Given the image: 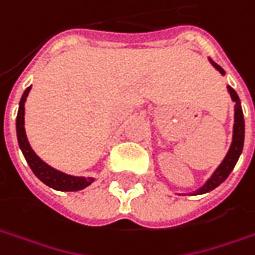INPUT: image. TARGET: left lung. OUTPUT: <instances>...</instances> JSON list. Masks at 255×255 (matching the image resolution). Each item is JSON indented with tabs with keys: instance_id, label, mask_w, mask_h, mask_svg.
<instances>
[{
	"instance_id": "8db88e82",
	"label": "left lung",
	"mask_w": 255,
	"mask_h": 255,
	"mask_svg": "<svg viewBox=\"0 0 255 255\" xmlns=\"http://www.w3.org/2000/svg\"><path fill=\"white\" fill-rule=\"evenodd\" d=\"M210 62L213 64V66L220 72L221 75H224V69L219 66L217 64H214L210 59ZM229 92H230L231 99L233 102H236V108H234V128H233V142H231L230 149L226 154L224 160L221 162V164L216 169V171L211 174V177L209 180L206 181L203 186H201L199 190L193 191L191 196H197V194H204V193H209L213 189H216L217 186H220L223 181L226 180L229 177L236 163L240 157L241 152H243V146H244V115H243V109H241L240 105V98L237 92L231 88V86H227Z\"/></svg>"
}]
</instances>
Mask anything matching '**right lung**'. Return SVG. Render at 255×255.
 Masks as SVG:
<instances>
[{"mask_svg":"<svg viewBox=\"0 0 255 255\" xmlns=\"http://www.w3.org/2000/svg\"><path fill=\"white\" fill-rule=\"evenodd\" d=\"M31 91V86L25 89L24 95L19 101V109H18V115H16V137H18V144L19 149L22 150L25 160L29 164L31 170L34 171V174L39 179V180L45 183L46 186L52 187L55 190L59 191H78L82 190L85 187H88L89 184H92V177H76V176H69L65 174L62 171L56 170L54 167L48 166L46 163L42 162L35 152L31 149L29 142L26 139L24 128V115H25V101L26 96Z\"/></svg>","mask_w":255,"mask_h":255,"instance_id":"add662e5","label":"right lung"}]
</instances>
